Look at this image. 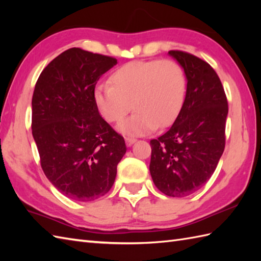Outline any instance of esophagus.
I'll return each mask as SVG.
<instances>
[{"label":"esophagus","mask_w":261,"mask_h":261,"mask_svg":"<svg viewBox=\"0 0 261 261\" xmlns=\"http://www.w3.org/2000/svg\"><path fill=\"white\" fill-rule=\"evenodd\" d=\"M135 142H136L135 138H130V137H126V138H125V143H126L127 147H131L132 145H134Z\"/></svg>","instance_id":"esophagus-1"}]
</instances>
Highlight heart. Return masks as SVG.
I'll return each instance as SVG.
<instances>
[{
    "mask_svg": "<svg viewBox=\"0 0 261 261\" xmlns=\"http://www.w3.org/2000/svg\"><path fill=\"white\" fill-rule=\"evenodd\" d=\"M109 82L110 86L96 87L94 102L110 123H120L134 107L135 114L118 127L124 136H145L168 126L184 104L185 74L173 60L127 63L115 69Z\"/></svg>",
    "mask_w": 261,
    "mask_h": 261,
    "instance_id": "heart-1",
    "label": "heart"
}]
</instances>
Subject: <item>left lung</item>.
<instances>
[{
	"label": "left lung",
	"mask_w": 261,
	"mask_h": 261,
	"mask_svg": "<svg viewBox=\"0 0 261 261\" xmlns=\"http://www.w3.org/2000/svg\"><path fill=\"white\" fill-rule=\"evenodd\" d=\"M168 55L184 69L186 95L173 125L150 141L149 170L165 195L185 197L206 184L222 156L228 102L218 74L206 62L184 51Z\"/></svg>",
	"instance_id": "left-lung-1"
}]
</instances>
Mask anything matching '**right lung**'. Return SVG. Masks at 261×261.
<instances>
[{
  "mask_svg": "<svg viewBox=\"0 0 261 261\" xmlns=\"http://www.w3.org/2000/svg\"><path fill=\"white\" fill-rule=\"evenodd\" d=\"M115 58L70 48L48 64L32 96V136L43 173L70 199L90 202L113 186L126 151L123 137L99 115L97 81Z\"/></svg>",
  "mask_w": 261,
  "mask_h": 261,
  "instance_id": "1",
  "label": "right lung"
}]
</instances>
